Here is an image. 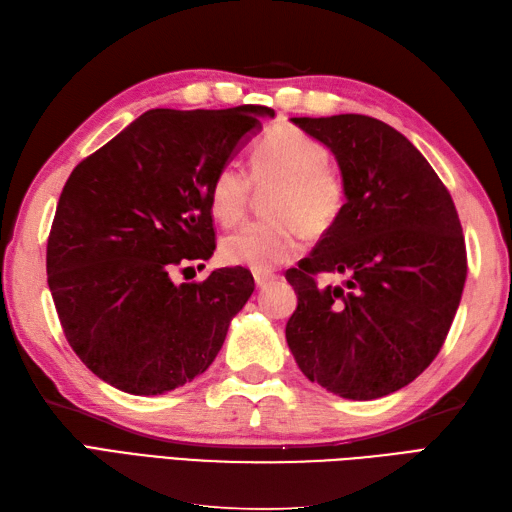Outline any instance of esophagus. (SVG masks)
Here are the masks:
<instances>
[{
	"label": "esophagus",
	"instance_id": "1",
	"mask_svg": "<svg viewBox=\"0 0 512 512\" xmlns=\"http://www.w3.org/2000/svg\"><path fill=\"white\" fill-rule=\"evenodd\" d=\"M272 279H275V275H270V272H255L257 288H266L268 283H272Z\"/></svg>",
	"mask_w": 512,
	"mask_h": 512
}]
</instances>
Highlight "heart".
<instances>
[{"label":"heart","instance_id":"obj_1","mask_svg":"<svg viewBox=\"0 0 512 512\" xmlns=\"http://www.w3.org/2000/svg\"><path fill=\"white\" fill-rule=\"evenodd\" d=\"M253 187L264 198L268 220L246 224L220 244L224 264L268 272L303 251L307 237L325 235L342 216L347 183L329 148L294 126H277L261 137L248 161V174L222 165L209 185V209L233 227L251 209Z\"/></svg>","mask_w":512,"mask_h":512}]
</instances>
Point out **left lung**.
Returning <instances> with one entry per match:
<instances>
[{
  "label": "left lung",
  "mask_w": 512,
  "mask_h": 512,
  "mask_svg": "<svg viewBox=\"0 0 512 512\" xmlns=\"http://www.w3.org/2000/svg\"><path fill=\"white\" fill-rule=\"evenodd\" d=\"M336 154L342 216L299 268L285 338L303 375L344 399L386 397L441 351L467 279L451 194L399 130L368 115L292 117ZM340 271L348 288L320 286Z\"/></svg>",
  "instance_id": "left-lung-1"
}]
</instances>
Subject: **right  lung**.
<instances>
[{
	"label": "right lung",
	"mask_w": 512,
	"mask_h": 512,
	"mask_svg": "<svg viewBox=\"0 0 512 512\" xmlns=\"http://www.w3.org/2000/svg\"><path fill=\"white\" fill-rule=\"evenodd\" d=\"M268 106L152 109L82 159L47 237V285L69 347L130 395H163L216 360L255 290L251 270L170 272L216 251L209 185Z\"/></svg>",
	"instance_id": "1"
}]
</instances>
